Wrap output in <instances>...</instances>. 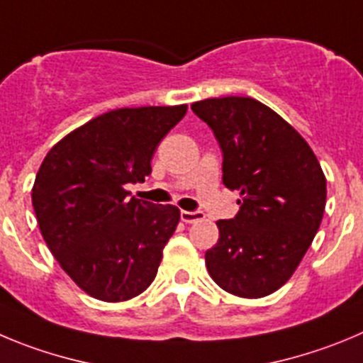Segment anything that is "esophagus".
I'll return each instance as SVG.
<instances>
[{
	"instance_id": "34e87169",
	"label": "esophagus",
	"mask_w": 363,
	"mask_h": 363,
	"mask_svg": "<svg viewBox=\"0 0 363 363\" xmlns=\"http://www.w3.org/2000/svg\"><path fill=\"white\" fill-rule=\"evenodd\" d=\"M179 218H182V221L184 223H194V221H199V219H203L205 214L199 211H194V212L182 211L179 212Z\"/></svg>"
}]
</instances>
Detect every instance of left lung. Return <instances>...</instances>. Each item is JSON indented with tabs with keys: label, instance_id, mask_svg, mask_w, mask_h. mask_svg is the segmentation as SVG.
I'll return each instance as SVG.
<instances>
[{
	"label": "left lung",
	"instance_id": "1",
	"mask_svg": "<svg viewBox=\"0 0 363 363\" xmlns=\"http://www.w3.org/2000/svg\"><path fill=\"white\" fill-rule=\"evenodd\" d=\"M191 109L221 147L223 184L241 194L235 218L218 221L207 270L228 294L266 297L294 275L320 227L325 176L308 142L255 99H205Z\"/></svg>",
	"mask_w": 363,
	"mask_h": 363
}]
</instances>
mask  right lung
Segmentation results:
<instances>
[{
  "instance_id": "right-lung-1",
  "label": "right lung",
  "mask_w": 363,
  "mask_h": 363,
  "mask_svg": "<svg viewBox=\"0 0 363 363\" xmlns=\"http://www.w3.org/2000/svg\"><path fill=\"white\" fill-rule=\"evenodd\" d=\"M187 106L113 109L53 145L32 189L39 230L53 257L91 297L122 302L155 281L179 221L174 205L129 198Z\"/></svg>"
}]
</instances>
